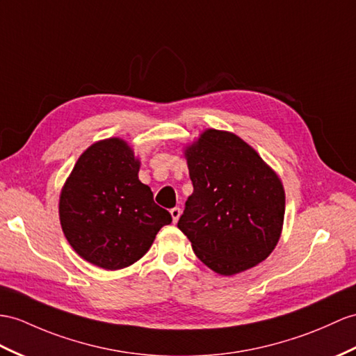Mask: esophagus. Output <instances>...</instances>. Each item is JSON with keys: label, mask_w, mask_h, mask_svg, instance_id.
Returning <instances> with one entry per match:
<instances>
[{"label": "esophagus", "mask_w": 356, "mask_h": 356, "mask_svg": "<svg viewBox=\"0 0 356 356\" xmlns=\"http://www.w3.org/2000/svg\"><path fill=\"white\" fill-rule=\"evenodd\" d=\"M170 216H172L173 223H177L178 219H179V216H181V208H179V207L172 208V210H170Z\"/></svg>", "instance_id": "obj_1"}]
</instances>
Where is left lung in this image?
<instances>
[{"label":"left lung","mask_w":356,"mask_h":356,"mask_svg":"<svg viewBox=\"0 0 356 356\" xmlns=\"http://www.w3.org/2000/svg\"><path fill=\"white\" fill-rule=\"evenodd\" d=\"M193 193L178 228L220 275L261 263L278 243L285 195L278 175L240 137L207 129L186 151Z\"/></svg>","instance_id":"left-lung-1"}]
</instances>
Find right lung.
<instances>
[{"mask_svg":"<svg viewBox=\"0 0 356 356\" xmlns=\"http://www.w3.org/2000/svg\"><path fill=\"white\" fill-rule=\"evenodd\" d=\"M140 163L120 138L92 145L78 159L60 195V223L75 252L106 270L140 259L172 222L138 181Z\"/></svg>","mask_w":356,"mask_h":356,"instance_id":"obj_1","label":"right lung"}]
</instances>
